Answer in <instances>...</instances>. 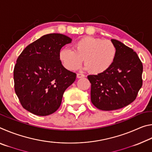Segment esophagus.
Masks as SVG:
<instances>
[{"label": "esophagus", "mask_w": 152, "mask_h": 152, "mask_svg": "<svg viewBox=\"0 0 152 152\" xmlns=\"http://www.w3.org/2000/svg\"><path fill=\"white\" fill-rule=\"evenodd\" d=\"M76 76H77V78H84V74H77Z\"/></svg>", "instance_id": "obj_1"}]
</instances>
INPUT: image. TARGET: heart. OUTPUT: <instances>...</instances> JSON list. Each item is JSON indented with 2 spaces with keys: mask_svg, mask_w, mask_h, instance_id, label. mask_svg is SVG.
I'll return each mask as SVG.
<instances>
[{
  "mask_svg": "<svg viewBox=\"0 0 152 152\" xmlns=\"http://www.w3.org/2000/svg\"><path fill=\"white\" fill-rule=\"evenodd\" d=\"M116 46L111 41L94 37H85L74 43V50L63 48L59 58L69 70H76L83 61L86 70L93 74H101L109 70L117 57Z\"/></svg>",
  "mask_w": 152,
  "mask_h": 152,
  "instance_id": "1",
  "label": "heart"
}]
</instances>
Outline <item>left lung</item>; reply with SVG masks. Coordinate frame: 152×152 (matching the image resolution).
Returning <instances> with one entry per match:
<instances>
[{
	"label": "left lung",
	"mask_w": 152,
	"mask_h": 152,
	"mask_svg": "<svg viewBox=\"0 0 152 152\" xmlns=\"http://www.w3.org/2000/svg\"><path fill=\"white\" fill-rule=\"evenodd\" d=\"M116 46V60L109 70L89 75L91 102L102 110L121 109L135 101L142 86L143 65L132 49L119 41L111 39Z\"/></svg>",
	"instance_id": "obj_1"
}]
</instances>
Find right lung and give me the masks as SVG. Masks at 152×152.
<instances>
[{"label": "right lung", "instance_id": "obj_1", "mask_svg": "<svg viewBox=\"0 0 152 152\" xmlns=\"http://www.w3.org/2000/svg\"><path fill=\"white\" fill-rule=\"evenodd\" d=\"M72 40L60 33L45 35L27 46L17 58L15 91L25 109L47 116L60 107L64 91L76 78L59 58L61 48Z\"/></svg>", "mask_w": 152, "mask_h": 152}]
</instances>
